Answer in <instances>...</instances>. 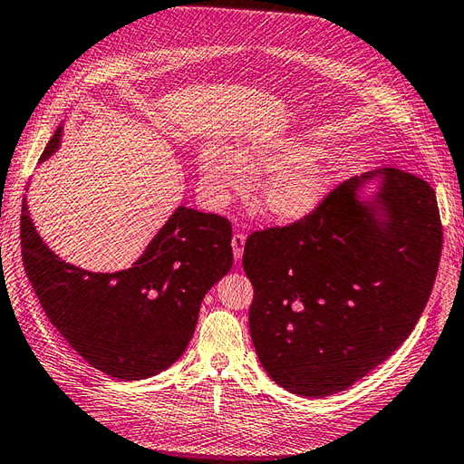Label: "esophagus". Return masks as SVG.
Returning <instances> with one entry per match:
<instances>
[{"mask_svg": "<svg viewBox=\"0 0 464 464\" xmlns=\"http://www.w3.org/2000/svg\"><path fill=\"white\" fill-rule=\"evenodd\" d=\"M244 244H246V236L242 232H236L232 236V250H234V257L242 259L244 256Z\"/></svg>", "mask_w": 464, "mask_h": 464, "instance_id": "34e87169", "label": "esophagus"}]
</instances>
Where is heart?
Here are the masks:
<instances>
[{"mask_svg":"<svg viewBox=\"0 0 464 464\" xmlns=\"http://www.w3.org/2000/svg\"><path fill=\"white\" fill-rule=\"evenodd\" d=\"M271 175L256 190V208L277 222H295L319 207L331 187V167L299 143L264 140L234 153L207 145L200 153V179L214 200L242 193L247 180Z\"/></svg>","mask_w":464,"mask_h":464,"instance_id":"obj_1","label":"heart"}]
</instances>
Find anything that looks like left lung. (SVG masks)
<instances>
[{
  "mask_svg": "<svg viewBox=\"0 0 464 464\" xmlns=\"http://www.w3.org/2000/svg\"><path fill=\"white\" fill-rule=\"evenodd\" d=\"M384 179L372 203L355 188ZM443 226L435 190L401 169L346 179L287 226L247 236L250 334L287 392L323 398L353 386L410 336L435 284Z\"/></svg>",
  "mask_w": 464,
  "mask_h": 464,
  "instance_id": "left-lung-1",
  "label": "left lung"
}]
</instances>
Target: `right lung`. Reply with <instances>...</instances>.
<instances>
[{"label":"right lung","mask_w":464,"mask_h":464,"mask_svg":"<svg viewBox=\"0 0 464 464\" xmlns=\"http://www.w3.org/2000/svg\"><path fill=\"white\" fill-rule=\"evenodd\" d=\"M59 128L41 161L61 143ZM232 224L179 207L130 269L92 274L53 254L21 207V256L41 307L90 366L143 380L177 362L207 291L232 267Z\"/></svg>","instance_id":"add662e5"}]
</instances>
